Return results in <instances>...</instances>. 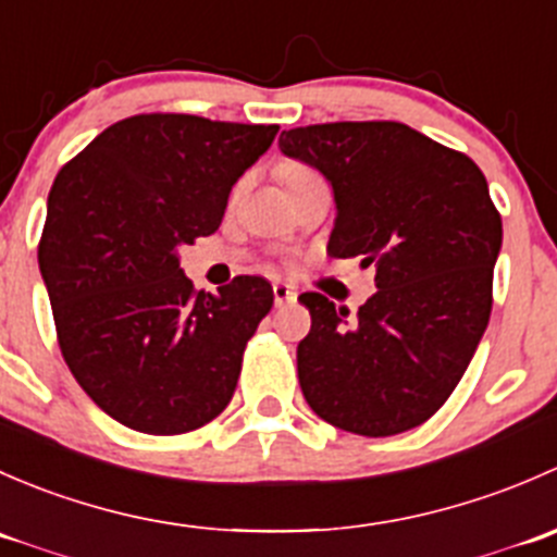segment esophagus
<instances>
[{
	"instance_id": "34e87169",
	"label": "esophagus",
	"mask_w": 557,
	"mask_h": 557,
	"mask_svg": "<svg viewBox=\"0 0 557 557\" xmlns=\"http://www.w3.org/2000/svg\"><path fill=\"white\" fill-rule=\"evenodd\" d=\"M272 290H274V305H277V307H283V305H294L296 296H299V294H296L294 288H290L288 283H280V280H277V283L272 285Z\"/></svg>"
}]
</instances>
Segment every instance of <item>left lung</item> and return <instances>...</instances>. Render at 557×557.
<instances>
[{
  "instance_id": "1",
  "label": "left lung",
  "mask_w": 557,
  "mask_h": 557,
  "mask_svg": "<svg viewBox=\"0 0 557 557\" xmlns=\"http://www.w3.org/2000/svg\"><path fill=\"white\" fill-rule=\"evenodd\" d=\"M277 145L331 185L329 256L377 272L358 314L299 296L312 314L296 350L307 404L358 436L425 423L460 383L491 318L502 218L485 174L393 121L290 128Z\"/></svg>"
}]
</instances>
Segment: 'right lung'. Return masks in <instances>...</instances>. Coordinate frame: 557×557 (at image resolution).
Listing matches in <instances>:
<instances>
[{"label":"right lung","mask_w":557,"mask_h":557,"mask_svg":"<svg viewBox=\"0 0 557 557\" xmlns=\"http://www.w3.org/2000/svg\"><path fill=\"white\" fill-rule=\"evenodd\" d=\"M277 126L134 115L55 174L39 274L64 361L126 429L172 436L210 423L237 387L272 285L194 290L180 247L218 232L237 180Z\"/></svg>","instance_id":"add662e5"}]
</instances>
